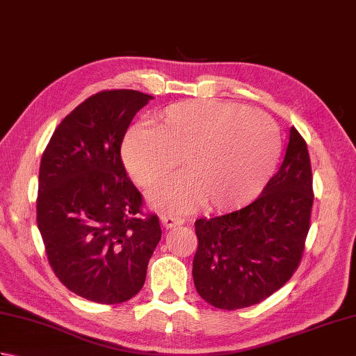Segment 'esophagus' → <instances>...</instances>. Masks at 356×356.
<instances>
[{
    "instance_id": "esophagus-1",
    "label": "esophagus",
    "mask_w": 356,
    "mask_h": 356,
    "mask_svg": "<svg viewBox=\"0 0 356 356\" xmlns=\"http://www.w3.org/2000/svg\"><path fill=\"white\" fill-rule=\"evenodd\" d=\"M161 223L163 225L165 229H171V228H176V226H180L184 223V218L182 217H177V216H171V214H165L161 217Z\"/></svg>"
}]
</instances>
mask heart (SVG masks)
Returning a JSON list of instances; mask_svg holds the SVG:
<instances>
[{
    "label": "heart",
    "instance_id": "obj_1",
    "mask_svg": "<svg viewBox=\"0 0 356 356\" xmlns=\"http://www.w3.org/2000/svg\"><path fill=\"white\" fill-rule=\"evenodd\" d=\"M186 172L151 190L162 211L248 205L266 186L280 156V134L263 111L218 101H184L166 107L157 127L142 124L127 134L122 157L128 172L149 186L176 168Z\"/></svg>",
    "mask_w": 356,
    "mask_h": 356
}]
</instances>
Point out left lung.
I'll use <instances>...</instances> for the list:
<instances>
[{
    "mask_svg": "<svg viewBox=\"0 0 356 356\" xmlns=\"http://www.w3.org/2000/svg\"><path fill=\"white\" fill-rule=\"evenodd\" d=\"M312 203L307 145L292 127L284 161L259 197L234 213L195 220L193 277L200 297L236 311L284 286L303 257Z\"/></svg>",
    "mask_w": 356,
    "mask_h": 356,
    "instance_id": "obj_1",
    "label": "left lung"
}]
</instances>
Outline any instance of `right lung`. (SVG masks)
Returning <instances> with one entry per match:
<instances>
[{
    "instance_id": "obj_1",
    "label": "right lung",
    "mask_w": 356,
    "mask_h": 356,
    "mask_svg": "<svg viewBox=\"0 0 356 356\" xmlns=\"http://www.w3.org/2000/svg\"><path fill=\"white\" fill-rule=\"evenodd\" d=\"M151 99L136 90L90 96L56 127L41 159L36 222L49 263L67 289L95 303L133 298L162 237L120 157L127 128Z\"/></svg>"
}]
</instances>
